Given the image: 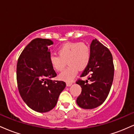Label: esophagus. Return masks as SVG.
Returning <instances> with one entry per match:
<instances>
[{
	"label": "esophagus",
	"instance_id": "1",
	"mask_svg": "<svg viewBox=\"0 0 134 134\" xmlns=\"http://www.w3.org/2000/svg\"><path fill=\"white\" fill-rule=\"evenodd\" d=\"M66 84H67V86L69 87V86H72V82H67L66 83Z\"/></svg>",
	"mask_w": 134,
	"mask_h": 134
}]
</instances>
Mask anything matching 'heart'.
Returning a JSON list of instances; mask_svg holds the SVG:
<instances>
[{
  "instance_id": "obj_1",
  "label": "heart",
  "mask_w": 134,
  "mask_h": 134,
  "mask_svg": "<svg viewBox=\"0 0 134 134\" xmlns=\"http://www.w3.org/2000/svg\"><path fill=\"white\" fill-rule=\"evenodd\" d=\"M57 52L58 55H50L49 62L53 70L61 71L67 61L69 67L58 76V79L61 81L71 82L77 74L79 69L84 70L90 64V49L84 43H66L58 48Z\"/></svg>"
}]
</instances>
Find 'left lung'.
Segmentation results:
<instances>
[{"instance_id": "1", "label": "left lung", "mask_w": 134, "mask_h": 134, "mask_svg": "<svg viewBox=\"0 0 134 134\" xmlns=\"http://www.w3.org/2000/svg\"><path fill=\"white\" fill-rule=\"evenodd\" d=\"M90 52V64L81 76L87 77V79L76 82L82 87L76 103L84 109L95 108L105 101L114 76L113 57L110 50L95 39L91 43Z\"/></svg>"}]
</instances>
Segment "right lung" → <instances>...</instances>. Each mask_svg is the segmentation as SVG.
I'll return each mask as SVG.
<instances>
[{
	"instance_id": "obj_1",
	"label": "right lung",
	"mask_w": 134,
	"mask_h": 134,
	"mask_svg": "<svg viewBox=\"0 0 134 134\" xmlns=\"http://www.w3.org/2000/svg\"><path fill=\"white\" fill-rule=\"evenodd\" d=\"M49 39L36 38L24 48L18 58L16 75L18 90L24 102L35 111L52 110L65 89L64 81H52L57 76L49 62Z\"/></svg>"
}]
</instances>
